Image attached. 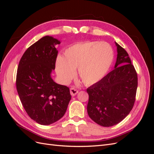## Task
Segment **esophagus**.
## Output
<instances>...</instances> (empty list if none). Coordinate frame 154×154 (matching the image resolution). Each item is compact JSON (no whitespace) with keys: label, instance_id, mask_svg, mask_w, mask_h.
I'll return each instance as SVG.
<instances>
[{"label":"esophagus","instance_id":"esophagus-1","mask_svg":"<svg viewBox=\"0 0 154 154\" xmlns=\"http://www.w3.org/2000/svg\"><path fill=\"white\" fill-rule=\"evenodd\" d=\"M70 92H71V96H76L78 94V91L75 89V88H70Z\"/></svg>","mask_w":154,"mask_h":154}]
</instances>
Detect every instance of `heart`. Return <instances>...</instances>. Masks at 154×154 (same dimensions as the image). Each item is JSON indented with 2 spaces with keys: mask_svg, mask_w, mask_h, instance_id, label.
<instances>
[{
  "mask_svg": "<svg viewBox=\"0 0 154 154\" xmlns=\"http://www.w3.org/2000/svg\"><path fill=\"white\" fill-rule=\"evenodd\" d=\"M114 59L111 45L105 42L85 41L73 44L56 60V72L62 83H67L77 75L86 85L98 82L109 70Z\"/></svg>",
  "mask_w": 154,
  "mask_h": 154,
  "instance_id": "obj_1",
  "label": "heart"
}]
</instances>
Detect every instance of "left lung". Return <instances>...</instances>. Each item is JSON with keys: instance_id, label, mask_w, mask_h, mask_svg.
Wrapping results in <instances>:
<instances>
[{"instance_id": "1", "label": "left lung", "mask_w": 154, "mask_h": 154, "mask_svg": "<svg viewBox=\"0 0 154 154\" xmlns=\"http://www.w3.org/2000/svg\"><path fill=\"white\" fill-rule=\"evenodd\" d=\"M117 47L114 69L87 88V113L102 127L117 125L129 114L136 100L137 75L131 60L122 47Z\"/></svg>"}]
</instances>
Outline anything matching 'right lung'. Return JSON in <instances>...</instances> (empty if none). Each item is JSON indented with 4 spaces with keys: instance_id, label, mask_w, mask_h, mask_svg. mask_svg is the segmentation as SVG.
Returning a JSON list of instances; mask_svg holds the SVG:
<instances>
[{
    "instance_id": "1",
    "label": "right lung",
    "mask_w": 154,
    "mask_h": 154,
    "mask_svg": "<svg viewBox=\"0 0 154 154\" xmlns=\"http://www.w3.org/2000/svg\"><path fill=\"white\" fill-rule=\"evenodd\" d=\"M60 41L45 36L27 49L18 66L16 85L27 114L36 123L49 125L61 119L71 96L69 87L51 78Z\"/></svg>"
}]
</instances>
